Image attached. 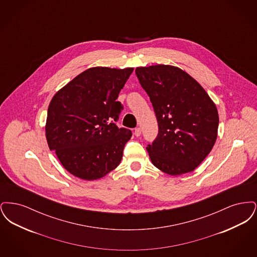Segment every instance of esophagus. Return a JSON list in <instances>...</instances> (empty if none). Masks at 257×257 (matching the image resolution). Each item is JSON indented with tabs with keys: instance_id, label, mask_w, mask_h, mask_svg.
<instances>
[{
	"instance_id": "1",
	"label": "esophagus",
	"mask_w": 257,
	"mask_h": 257,
	"mask_svg": "<svg viewBox=\"0 0 257 257\" xmlns=\"http://www.w3.org/2000/svg\"><path fill=\"white\" fill-rule=\"evenodd\" d=\"M141 133H142L141 128H139V127L135 128L134 134L136 137H140V136H141Z\"/></svg>"
}]
</instances>
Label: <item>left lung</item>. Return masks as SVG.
Masks as SVG:
<instances>
[{
  "instance_id": "left-lung-1",
  "label": "left lung",
  "mask_w": 257,
  "mask_h": 257,
  "mask_svg": "<svg viewBox=\"0 0 257 257\" xmlns=\"http://www.w3.org/2000/svg\"><path fill=\"white\" fill-rule=\"evenodd\" d=\"M136 75L158 122V135L147 147L152 164L170 175L194 171L217 140L216 105L203 87L178 67H137Z\"/></svg>"
}]
</instances>
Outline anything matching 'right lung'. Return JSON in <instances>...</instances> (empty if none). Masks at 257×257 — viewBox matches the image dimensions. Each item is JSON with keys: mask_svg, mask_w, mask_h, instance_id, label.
<instances>
[{"mask_svg": "<svg viewBox=\"0 0 257 257\" xmlns=\"http://www.w3.org/2000/svg\"><path fill=\"white\" fill-rule=\"evenodd\" d=\"M133 70L86 69L52 98L47 143L74 176L96 180L119 165L132 132L115 124L123 109L116 99Z\"/></svg>", "mask_w": 257, "mask_h": 257, "instance_id": "right-lung-1", "label": "right lung"}]
</instances>
